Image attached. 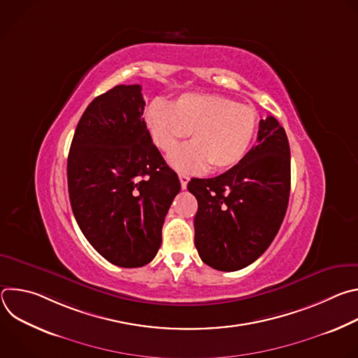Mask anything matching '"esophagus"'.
<instances>
[{
    "label": "esophagus",
    "mask_w": 358,
    "mask_h": 358,
    "mask_svg": "<svg viewBox=\"0 0 358 358\" xmlns=\"http://www.w3.org/2000/svg\"><path fill=\"white\" fill-rule=\"evenodd\" d=\"M178 177H180V182H181V188L182 189H185L187 188V184H188V181H189V177L187 176V174H178Z\"/></svg>",
    "instance_id": "1"
}]
</instances>
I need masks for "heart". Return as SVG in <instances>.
I'll list each match as a JSON object with an SVG mask.
<instances>
[{"instance_id": "1", "label": "heart", "mask_w": 358, "mask_h": 358, "mask_svg": "<svg viewBox=\"0 0 358 358\" xmlns=\"http://www.w3.org/2000/svg\"><path fill=\"white\" fill-rule=\"evenodd\" d=\"M151 140L171 152L192 131L193 141L169 157L170 164L185 173H199L208 166L225 171L238 166L258 131V113L238 101L208 93H184L170 105L152 100L144 113Z\"/></svg>"}]
</instances>
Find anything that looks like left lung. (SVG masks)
<instances>
[{"label": "left lung", "instance_id": "1", "mask_svg": "<svg viewBox=\"0 0 358 358\" xmlns=\"http://www.w3.org/2000/svg\"><path fill=\"white\" fill-rule=\"evenodd\" d=\"M198 201L195 248L208 266L234 272L257 261L275 239L289 203L290 148L273 116L259 122L258 144L214 178H192Z\"/></svg>", "mask_w": 358, "mask_h": 358}]
</instances>
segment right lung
Returning <instances> with one entry per match:
<instances>
[{
    "instance_id": "1",
    "label": "right lung",
    "mask_w": 358,
    "mask_h": 358,
    "mask_svg": "<svg viewBox=\"0 0 358 358\" xmlns=\"http://www.w3.org/2000/svg\"><path fill=\"white\" fill-rule=\"evenodd\" d=\"M140 85L97 96L82 115L68 156L76 222L110 264L140 268L155 259L180 180L152 144Z\"/></svg>"
}]
</instances>
